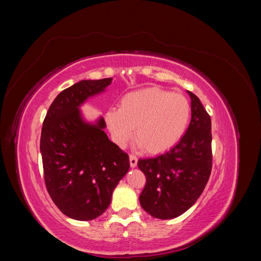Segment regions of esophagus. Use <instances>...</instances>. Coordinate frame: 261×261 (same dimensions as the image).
<instances>
[{
    "mask_svg": "<svg viewBox=\"0 0 261 261\" xmlns=\"http://www.w3.org/2000/svg\"><path fill=\"white\" fill-rule=\"evenodd\" d=\"M137 162H138V159L134 155V154H130L129 155V163H130V167L132 168H135L137 167Z\"/></svg>",
    "mask_w": 261,
    "mask_h": 261,
    "instance_id": "34e87169",
    "label": "esophagus"
}]
</instances>
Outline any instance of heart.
Segmentation results:
<instances>
[{"label":"heart","instance_id":"b5f03b06","mask_svg":"<svg viewBox=\"0 0 261 261\" xmlns=\"http://www.w3.org/2000/svg\"><path fill=\"white\" fill-rule=\"evenodd\" d=\"M191 117V102L183 94L149 87L126 93L120 108L106 113V123L117 145L127 143L136 128L135 139L141 149L158 154L178 143Z\"/></svg>","mask_w":261,"mask_h":261}]
</instances>
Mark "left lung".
I'll list each match as a JSON object with an SVG mask.
<instances>
[{
	"label": "left lung",
	"instance_id": "1",
	"mask_svg": "<svg viewBox=\"0 0 261 261\" xmlns=\"http://www.w3.org/2000/svg\"><path fill=\"white\" fill-rule=\"evenodd\" d=\"M188 94L192 120L179 143L168 152L137 163L146 176L140 204L156 219H173L187 211L202 194L211 174V118L199 98L191 91Z\"/></svg>",
	"mask_w": 261,
	"mask_h": 261
}]
</instances>
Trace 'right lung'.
Returning a JSON list of instances; mask_svg holds the SVG:
<instances>
[{
	"instance_id": "obj_1",
	"label": "right lung",
	"mask_w": 261,
	"mask_h": 261,
	"mask_svg": "<svg viewBox=\"0 0 261 261\" xmlns=\"http://www.w3.org/2000/svg\"><path fill=\"white\" fill-rule=\"evenodd\" d=\"M111 82L82 81L68 87L54 99L43 121L40 151L46 191L55 206L75 220L101 216L129 169L128 154L109 140L103 118L96 125L85 123L78 110Z\"/></svg>"
}]
</instances>
